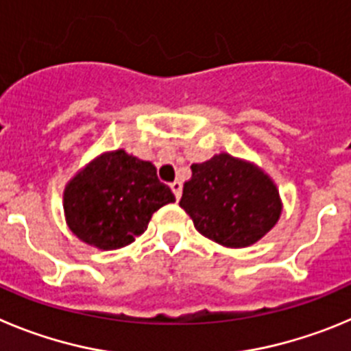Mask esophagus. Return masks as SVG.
<instances>
[{"label":"esophagus","instance_id":"34e87169","mask_svg":"<svg viewBox=\"0 0 351 351\" xmlns=\"http://www.w3.org/2000/svg\"><path fill=\"white\" fill-rule=\"evenodd\" d=\"M182 189H183L182 182H173L171 183V191H173V194H175L176 199L182 197Z\"/></svg>","mask_w":351,"mask_h":351}]
</instances>
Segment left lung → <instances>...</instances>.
Instances as JSON below:
<instances>
[{
	"label": "left lung",
	"mask_w": 351,
	"mask_h": 351,
	"mask_svg": "<svg viewBox=\"0 0 351 351\" xmlns=\"http://www.w3.org/2000/svg\"><path fill=\"white\" fill-rule=\"evenodd\" d=\"M191 169L180 206L211 241L232 248L254 245L280 219L274 183L252 164L220 154Z\"/></svg>",
	"instance_id": "left-lung-1"
}]
</instances>
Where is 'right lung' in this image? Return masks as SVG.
I'll return each instance as SVG.
<instances>
[{
  "label": "right lung",
  "mask_w": 351,
  "mask_h": 351,
  "mask_svg": "<svg viewBox=\"0 0 351 351\" xmlns=\"http://www.w3.org/2000/svg\"><path fill=\"white\" fill-rule=\"evenodd\" d=\"M175 195L152 162L124 150L105 154L78 173L64 192L69 229L101 250H115L143 234L154 211Z\"/></svg>",
  "instance_id": "right-lung-1"
}]
</instances>
